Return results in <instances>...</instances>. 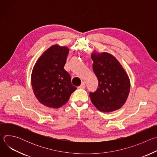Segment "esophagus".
I'll use <instances>...</instances> for the list:
<instances>
[{
	"label": "esophagus",
	"mask_w": 157,
	"mask_h": 157,
	"mask_svg": "<svg viewBox=\"0 0 157 157\" xmlns=\"http://www.w3.org/2000/svg\"><path fill=\"white\" fill-rule=\"evenodd\" d=\"M85 87H86V85H85V83L83 82H82L81 83V84L78 87L79 88H82V89H84V88H85Z\"/></svg>",
	"instance_id": "esophagus-1"
}]
</instances>
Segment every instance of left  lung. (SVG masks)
Segmentation results:
<instances>
[{"instance_id": "1", "label": "left lung", "mask_w": 157, "mask_h": 157, "mask_svg": "<svg viewBox=\"0 0 157 157\" xmlns=\"http://www.w3.org/2000/svg\"><path fill=\"white\" fill-rule=\"evenodd\" d=\"M91 58L98 79L96 90L89 93L91 102L98 110L105 113L120 109L130 91L128 75L117 59L109 53H93Z\"/></svg>"}]
</instances>
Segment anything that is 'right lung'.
<instances>
[{
  "instance_id": "right-lung-1",
  "label": "right lung",
  "mask_w": 157,
  "mask_h": 157,
  "mask_svg": "<svg viewBox=\"0 0 157 157\" xmlns=\"http://www.w3.org/2000/svg\"><path fill=\"white\" fill-rule=\"evenodd\" d=\"M68 53V48L53 45L44 52L33 69V93L39 102L47 107H61L76 89L70 75L64 69Z\"/></svg>"
}]
</instances>
